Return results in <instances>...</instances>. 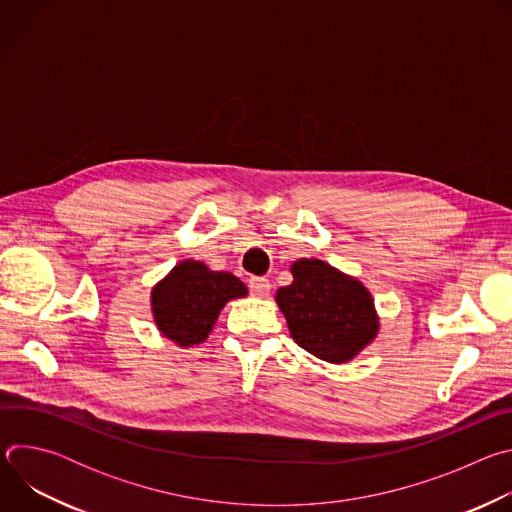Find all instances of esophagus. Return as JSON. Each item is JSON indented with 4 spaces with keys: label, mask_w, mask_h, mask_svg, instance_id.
I'll list each match as a JSON object with an SVG mask.
<instances>
[{
    "label": "esophagus",
    "mask_w": 512,
    "mask_h": 512,
    "mask_svg": "<svg viewBox=\"0 0 512 512\" xmlns=\"http://www.w3.org/2000/svg\"><path fill=\"white\" fill-rule=\"evenodd\" d=\"M249 289H251L253 296L265 298V296L269 294V291H271V283H269V279H265V277H251V279H249Z\"/></svg>",
    "instance_id": "esophagus-1"
}]
</instances>
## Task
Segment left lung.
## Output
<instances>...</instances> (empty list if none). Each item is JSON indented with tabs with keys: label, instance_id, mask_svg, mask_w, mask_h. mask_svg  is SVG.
Wrapping results in <instances>:
<instances>
[{
	"label": "left lung",
	"instance_id": "1",
	"mask_svg": "<svg viewBox=\"0 0 512 512\" xmlns=\"http://www.w3.org/2000/svg\"><path fill=\"white\" fill-rule=\"evenodd\" d=\"M294 281L277 289L275 302L304 350L326 362H348L379 332L369 289L320 259L291 265Z\"/></svg>",
	"mask_w": 512,
	"mask_h": 512
}]
</instances>
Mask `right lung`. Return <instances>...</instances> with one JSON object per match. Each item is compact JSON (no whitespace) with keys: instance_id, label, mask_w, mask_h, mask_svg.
Instances as JSON below:
<instances>
[{"instance_id":"right-lung-1","label":"right lung","mask_w":512,"mask_h":512,"mask_svg":"<svg viewBox=\"0 0 512 512\" xmlns=\"http://www.w3.org/2000/svg\"><path fill=\"white\" fill-rule=\"evenodd\" d=\"M243 296L247 287L233 273L210 271L202 261L186 259L152 289L154 322L178 346L200 344L225 304Z\"/></svg>"}]
</instances>
